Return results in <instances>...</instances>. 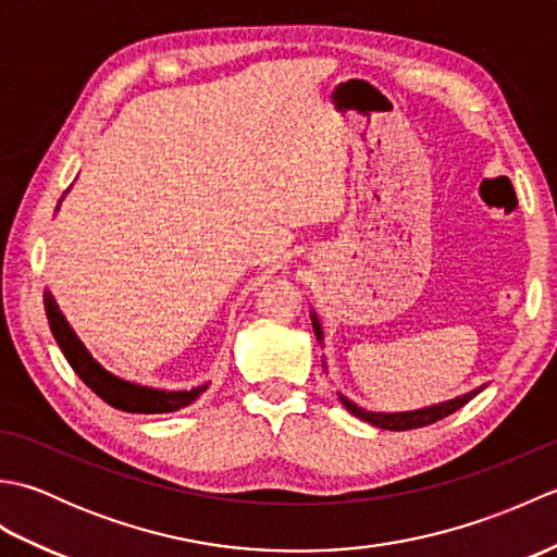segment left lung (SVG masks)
I'll return each mask as SVG.
<instances>
[{"label": "left lung", "instance_id": "1", "mask_svg": "<svg viewBox=\"0 0 557 557\" xmlns=\"http://www.w3.org/2000/svg\"><path fill=\"white\" fill-rule=\"evenodd\" d=\"M311 323H313L315 339L323 345V327H321V321H318L315 311H311ZM483 387H486V385L471 389V393L459 395V397H455V399L437 401V405H431V407L413 409V411H393V413L363 409V407H359V405H354V401L347 399L342 393H339V401L347 407L349 413H354V417L366 421V423L375 425V429H383V431H409V429H421V425H431V423H435V421H441V419L449 417V413H453V411L465 407L471 397H476Z\"/></svg>", "mask_w": 557, "mask_h": 557}]
</instances>
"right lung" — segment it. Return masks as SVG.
<instances>
[{
  "label": "right lung",
  "mask_w": 557,
  "mask_h": 557,
  "mask_svg": "<svg viewBox=\"0 0 557 557\" xmlns=\"http://www.w3.org/2000/svg\"><path fill=\"white\" fill-rule=\"evenodd\" d=\"M59 203H62V200H59ZM45 313L57 345L62 349L71 369L76 371V375L92 389V393L108 401V405L114 409H122L128 413H170V411L188 407L208 389V383L196 385L191 389H160V387H148V385L124 381V377L110 373L102 363L92 359V354L78 339V335L74 333V327L69 325L64 313L59 311L50 289H45Z\"/></svg>",
  "instance_id": "obj_1"
}]
</instances>
